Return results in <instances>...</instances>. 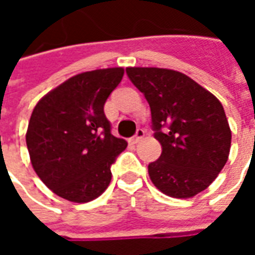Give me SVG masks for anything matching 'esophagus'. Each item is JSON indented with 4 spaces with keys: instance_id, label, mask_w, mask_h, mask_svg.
I'll list each match as a JSON object with an SVG mask.
<instances>
[{
    "instance_id": "esophagus-1",
    "label": "esophagus",
    "mask_w": 255,
    "mask_h": 255,
    "mask_svg": "<svg viewBox=\"0 0 255 255\" xmlns=\"http://www.w3.org/2000/svg\"><path fill=\"white\" fill-rule=\"evenodd\" d=\"M143 136H144L143 129H138V131H136V133H135L132 138H131V143H138L139 140L143 138Z\"/></svg>"
}]
</instances>
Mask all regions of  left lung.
<instances>
[{"label":"left lung","mask_w":255,"mask_h":255,"mask_svg":"<svg viewBox=\"0 0 255 255\" xmlns=\"http://www.w3.org/2000/svg\"><path fill=\"white\" fill-rule=\"evenodd\" d=\"M151 111L160 158L149 164L155 187L173 198L208 188L228 160L231 129L216 97L182 72L165 68L126 69Z\"/></svg>","instance_id":"8db88e82"}]
</instances>
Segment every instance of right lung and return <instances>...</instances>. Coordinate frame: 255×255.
<instances>
[{
	"mask_svg": "<svg viewBox=\"0 0 255 255\" xmlns=\"http://www.w3.org/2000/svg\"><path fill=\"white\" fill-rule=\"evenodd\" d=\"M123 75V68L79 73L34 108L25 133L31 164L58 197L90 202L109 186L112 164L127 142L112 135L104 106Z\"/></svg>",
	"mask_w": 255,
	"mask_h": 255,
	"instance_id": "1",
	"label": "right lung"
}]
</instances>
